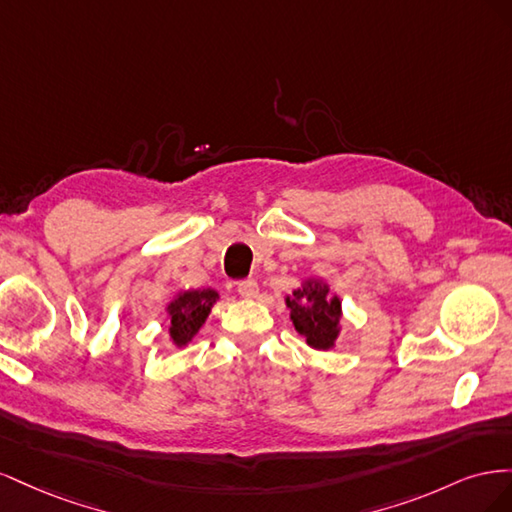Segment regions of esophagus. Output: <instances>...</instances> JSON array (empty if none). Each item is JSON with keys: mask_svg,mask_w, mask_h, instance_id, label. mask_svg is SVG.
Instances as JSON below:
<instances>
[{"mask_svg": "<svg viewBox=\"0 0 512 512\" xmlns=\"http://www.w3.org/2000/svg\"><path fill=\"white\" fill-rule=\"evenodd\" d=\"M237 290H239L241 297L254 299L256 294H258V282H256V280H243V282L237 284Z\"/></svg>", "mask_w": 512, "mask_h": 512, "instance_id": "esophagus-1", "label": "esophagus"}]
</instances>
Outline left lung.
I'll list each match as a JSON object with an SVG mask.
<instances>
[{
  "label": "left lung",
  "instance_id": "8db88e82",
  "mask_svg": "<svg viewBox=\"0 0 512 512\" xmlns=\"http://www.w3.org/2000/svg\"><path fill=\"white\" fill-rule=\"evenodd\" d=\"M290 318L307 344L318 350L333 346L339 333V316L342 303L337 297H329V288L320 282H307L305 288L294 290V297L286 299Z\"/></svg>",
  "mask_w": 512,
  "mask_h": 512
}]
</instances>
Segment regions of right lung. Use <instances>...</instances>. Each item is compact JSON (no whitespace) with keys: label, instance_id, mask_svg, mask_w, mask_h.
Listing matches in <instances>:
<instances>
[{"label":"right lung","instance_id":"1","mask_svg":"<svg viewBox=\"0 0 512 512\" xmlns=\"http://www.w3.org/2000/svg\"><path fill=\"white\" fill-rule=\"evenodd\" d=\"M218 299L215 290H190L183 292L168 305L170 314V337L177 346H185L203 327L211 307Z\"/></svg>","mask_w":512,"mask_h":512}]
</instances>
